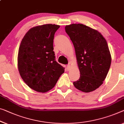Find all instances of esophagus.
Segmentation results:
<instances>
[{"label":"esophagus","mask_w":124,"mask_h":124,"mask_svg":"<svg viewBox=\"0 0 124 124\" xmlns=\"http://www.w3.org/2000/svg\"><path fill=\"white\" fill-rule=\"evenodd\" d=\"M66 69H67L68 71H69V70H70V65L69 64H68L66 65Z\"/></svg>","instance_id":"esophagus-1"}]
</instances>
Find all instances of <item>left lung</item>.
<instances>
[{
	"mask_svg": "<svg viewBox=\"0 0 124 124\" xmlns=\"http://www.w3.org/2000/svg\"><path fill=\"white\" fill-rule=\"evenodd\" d=\"M65 29L75 47L80 74L74 86L85 93L94 91L103 83L111 65L106 40L97 30L81 24L66 25Z\"/></svg>",
	"mask_w": 124,
	"mask_h": 124,
	"instance_id": "obj_1",
	"label": "left lung"
}]
</instances>
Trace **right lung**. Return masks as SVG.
Here are the masks:
<instances>
[{
  "mask_svg": "<svg viewBox=\"0 0 124 124\" xmlns=\"http://www.w3.org/2000/svg\"><path fill=\"white\" fill-rule=\"evenodd\" d=\"M59 25L45 24L30 29L19 48L18 69L21 77L33 90L45 93L53 89L64 72L56 62L53 40Z\"/></svg>",
  "mask_w": 124,
  "mask_h": 124,
  "instance_id": "add662e5",
  "label": "right lung"
}]
</instances>
